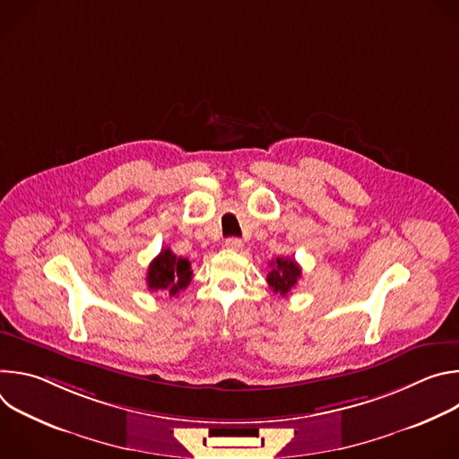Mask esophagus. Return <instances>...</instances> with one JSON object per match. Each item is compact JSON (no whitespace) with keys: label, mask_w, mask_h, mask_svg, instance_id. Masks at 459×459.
<instances>
[{"label":"esophagus","mask_w":459,"mask_h":459,"mask_svg":"<svg viewBox=\"0 0 459 459\" xmlns=\"http://www.w3.org/2000/svg\"><path fill=\"white\" fill-rule=\"evenodd\" d=\"M225 247L230 248V250H241V248H243V241L238 239V238H229V239L225 241Z\"/></svg>","instance_id":"esophagus-1"}]
</instances>
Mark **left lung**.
<instances>
[{
  "label": "left lung",
  "mask_w": 459,
  "mask_h": 459,
  "mask_svg": "<svg viewBox=\"0 0 459 459\" xmlns=\"http://www.w3.org/2000/svg\"><path fill=\"white\" fill-rule=\"evenodd\" d=\"M271 267L273 269L267 274L269 287L280 296H289L301 278V267L296 264L294 257H276Z\"/></svg>",
  "instance_id": "1"
}]
</instances>
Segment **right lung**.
Instances as JSON below:
<instances>
[{"mask_svg": "<svg viewBox=\"0 0 459 459\" xmlns=\"http://www.w3.org/2000/svg\"><path fill=\"white\" fill-rule=\"evenodd\" d=\"M190 281V261L186 257H178L170 248H163L152 259L147 271V287L154 292H165L169 298L178 296Z\"/></svg>", "mask_w": 459, "mask_h": 459, "instance_id": "add662e5", "label": "right lung"}]
</instances>
